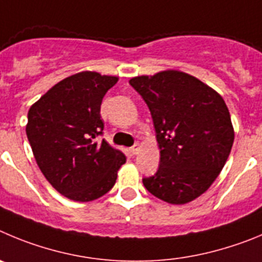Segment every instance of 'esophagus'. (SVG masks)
I'll list each match as a JSON object with an SVG mask.
<instances>
[{"instance_id": "obj_1", "label": "esophagus", "mask_w": 262, "mask_h": 262, "mask_svg": "<svg viewBox=\"0 0 262 262\" xmlns=\"http://www.w3.org/2000/svg\"><path fill=\"white\" fill-rule=\"evenodd\" d=\"M140 148H141V145H140V143H136V145L132 146V147L129 148V150H130L132 154L136 155V154H138V151H140Z\"/></svg>"}]
</instances>
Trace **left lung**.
I'll list each match as a JSON object with an SVG mask.
<instances>
[{"label": "left lung", "instance_id": "obj_1", "mask_svg": "<svg viewBox=\"0 0 262 262\" xmlns=\"http://www.w3.org/2000/svg\"><path fill=\"white\" fill-rule=\"evenodd\" d=\"M151 112L160 163L143 179L152 195L183 205L204 194L225 167L235 132L225 100L210 86L179 70L129 81Z\"/></svg>", "mask_w": 262, "mask_h": 262}]
</instances>
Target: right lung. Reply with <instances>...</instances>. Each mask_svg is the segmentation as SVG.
<instances>
[{
    "label": "right lung",
    "instance_id": "1",
    "mask_svg": "<svg viewBox=\"0 0 262 262\" xmlns=\"http://www.w3.org/2000/svg\"><path fill=\"white\" fill-rule=\"evenodd\" d=\"M119 77L81 72L49 89L28 110V142L40 171L58 193L89 202L110 192L126 162L121 150L96 142L103 96Z\"/></svg>",
    "mask_w": 262,
    "mask_h": 262
}]
</instances>
